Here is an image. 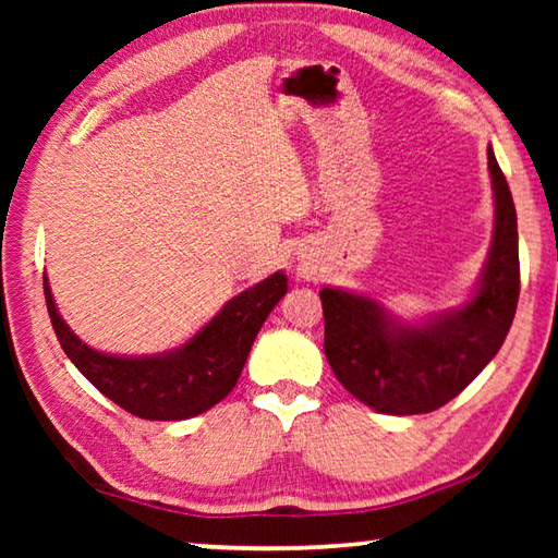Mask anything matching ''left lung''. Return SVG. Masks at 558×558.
<instances>
[{"label": "left lung", "mask_w": 558, "mask_h": 558, "mask_svg": "<svg viewBox=\"0 0 558 558\" xmlns=\"http://www.w3.org/2000/svg\"><path fill=\"white\" fill-rule=\"evenodd\" d=\"M493 243L468 302L421 323H403L379 300L323 288L325 356L337 381L389 415L430 413L446 405L493 362L512 327L519 300L517 211L493 147Z\"/></svg>", "instance_id": "obj_1"}]
</instances>
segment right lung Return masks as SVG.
<instances>
[{"mask_svg": "<svg viewBox=\"0 0 558 558\" xmlns=\"http://www.w3.org/2000/svg\"><path fill=\"white\" fill-rule=\"evenodd\" d=\"M286 292L288 276L278 270L226 302L186 344L162 354L122 356L98 352L73 335L44 272L46 307L65 356L100 393L145 421L194 418L223 401L239 381L253 339Z\"/></svg>", "mask_w": 558, "mask_h": 558, "instance_id": "right-lung-1", "label": "right lung"}]
</instances>
